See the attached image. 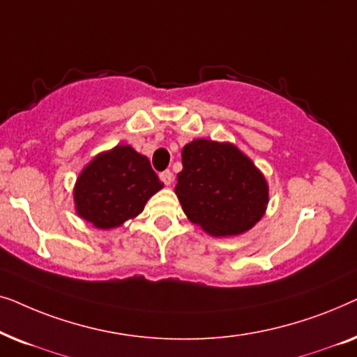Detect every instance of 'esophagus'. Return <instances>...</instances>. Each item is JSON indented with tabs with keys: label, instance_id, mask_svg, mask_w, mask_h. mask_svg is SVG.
Returning a JSON list of instances; mask_svg holds the SVG:
<instances>
[{
	"label": "esophagus",
	"instance_id": "1",
	"mask_svg": "<svg viewBox=\"0 0 357 357\" xmlns=\"http://www.w3.org/2000/svg\"><path fill=\"white\" fill-rule=\"evenodd\" d=\"M160 180H162V182L167 185H172V182H174V175H172V172H170V170H164V172H160Z\"/></svg>",
	"mask_w": 357,
	"mask_h": 357
}]
</instances>
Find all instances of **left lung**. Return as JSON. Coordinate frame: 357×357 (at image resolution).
Returning <instances> with one entry per match:
<instances>
[{"instance_id":"8db88e82","label":"left lung","mask_w":357,"mask_h":357,"mask_svg":"<svg viewBox=\"0 0 357 357\" xmlns=\"http://www.w3.org/2000/svg\"><path fill=\"white\" fill-rule=\"evenodd\" d=\"M175 193L185 214L211 236H237L265 213L266 180L236 146L195 139L182 151Z\"/></svg>"}]
</instances>
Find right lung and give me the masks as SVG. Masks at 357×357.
<instances>
[{
  "mask_svg": "<svg viewBox=\"0 0 357 357\" xmlns=\"http://www.w3.org/2000/svg\"><path fill=\"white\" fill-rule=\"evenodd\" d=\"M164 187L149 159L131 146H116L99 154L77 178V214L99 229H112L143 211L144 204Z\"/></svg>",
  "mask_w": 357,
  "mask_h": 357,
  "instance_id": "right-lung-1",
  "label": "right lung"
}]
</instances>
